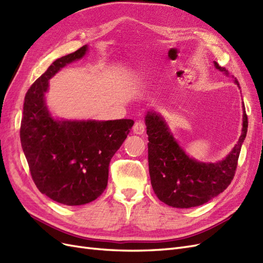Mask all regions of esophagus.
Listing matches in <instances>:
<instances>
[{
	"label": "esophagus",
	"mask_w": 263,
	"mask_h": 263,
	"mask_svg": "<svg viewBox=\"0 0 263 263\" xmlns=\"http://www.w3.org/2000/svg\"><path fill=\"white\" fill-rule=\"evenodd\" d=\"M145 129H146V126H145L144 122H141V121H137L136 123H135V125H134V127H133L134 133L137 134V135L144 134V133H145Z\"/></svg>",
	"instance_id": "1"
}]
</instances>
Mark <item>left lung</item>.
Masks as SVG:
<instances>
[{"label":"left lung","instance_id":"left-lung-1","mask_svg":"<svg viewBox=\"0 0 263 263\" xmlns=\"http://www.w3.org/2000/svg\"><path fill=\"white\" fill-rule=\"evenodd\" d=\"M220 71L225 68L214 62ZM236 84L239 85L237 80ZM242 133L237 145L224 160L216 163L197 162L189 158L170 134L163 118L148 112L149 174L154 192L164 204L177 209H190L208 203L232 183L238 164L241 145L248 129L245 104Z\"/></svg>","mask_w":263,"mask_h":263}]
</instances>
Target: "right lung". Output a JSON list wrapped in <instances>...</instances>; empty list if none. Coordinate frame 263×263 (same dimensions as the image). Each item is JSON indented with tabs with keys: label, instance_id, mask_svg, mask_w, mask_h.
Here are the masks:
<instances>
[{
	"label": "right lung",
	"instance_id": "obj_1",
	"mask_svg": "<svg viewBox=\"0 0 263 263\" xmlns=\"http://www.w3.org/2000/svg\"><path fill=\"white\" fill-rule=\"evenodd\" d=\"M83 46L52 62L25 95L21 123L22 148L31 179L51 200L69 205L90 203L107 186L110 159L134 125L116 121H55L45 105L48 80L68 63L82 58Z\"/></svg>",
	"mask_w": 263,
	"mask_h": 263
}]
</instances>
